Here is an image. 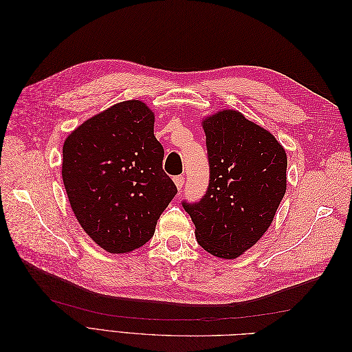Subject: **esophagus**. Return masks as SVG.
Masks as SVG:
<instances>
[{"instance_id":"1","label":"esophagus","mask_w":352,"mask_h":352,"mask_svg":"<svg viewBox=\"0 0 352 352\" xmlns=\"http://www.w3.org/2000/svg\"><path fill=\"white\" fill-rule=\"evenodd\" d=\"M173 180H175V185L177 188V190L180 192V190H182V188H184V184H185V177L184 176H176V177H173Z\"/></svg>"}]
</instances>
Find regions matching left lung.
I'll list each match as a JSON object with an SVG mask.
<instances>
[{"instance_id": "8db88e82", "label": "left lung", "mask_w": 352, "mask_h": 352, "mask_svg": "<svg viewBox=\"0 0 352 352\" xmlns=\"http://www.w3.org/2000/svg\"><path fill=\"white\" fill-rule=\"evenodd\" d=\"M210 184L201 201L184 208L195 238L219 258H238L270 228L286 192L285 148L236 110L202 119Z\"/></svg>"}]
</instances>
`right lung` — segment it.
Instances as JSON below:
<instances>
[{"instance_id": "add662e5", "label": "right lung", "mask_w": 352, "mask_h": 352, "mask_svg": "<svg viewBox=\"0 0 352 352\" xmlns=\"http://www.w3.org/2000/svg\"><path fill=\"white\" fill-rule=\"evenodd\" d=\"M154 113L140 100L117 102L78 126L63 145L61 175L82 229L111 254L142 247L177 194L163 170Z\"/></svg>"}]
</instances>
